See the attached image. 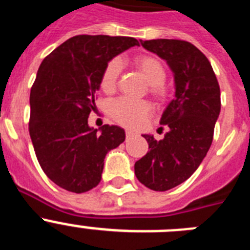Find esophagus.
<instances>
[{"instance_id":"1","label":"esophagus","mask_w":250,"mask_h":250,"mask_svg":"<svg viewBox=\"0 0 250 250\" xmlns=\"http://www.w3.org/2000/svg\"><path fill=\"white\" fill-rule=\"evenodd\" d=\"M125 135H126V139H130V138H132V136H135V134H134L132 131H129V130H126V131H125Z\"/></svg>"}]
</instances>
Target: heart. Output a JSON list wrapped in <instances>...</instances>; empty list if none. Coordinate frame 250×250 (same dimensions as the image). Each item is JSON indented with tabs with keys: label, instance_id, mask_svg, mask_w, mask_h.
I'll list each match as a JSON object with an SVG mask.
<instances>
[{
	"label": "heart",
	"instance_id": "b5f03b06",
	"mask_svg": "<svg viewBox=\"0 0 250 250\" xmlns=\"http://www.w3.org/2000/svg\"><path fill=\"white\" fill-rule=\"evenodd\" d=\"M132 67L143 76L147 85V92L159 103L169 99L170 89L165 83L167 70L160 60L151 55H138L131 60ZM121 66L118 60H111L104 67L100 87L105 94L116 91L119 85ZM151 105L147 101H132L129 99H116L109 105L110 118L123 126L138 129L143 126L151 115Z\"/></svg>",
	"mask_w": 250,
	"mask_h": 250
}]
</instances>
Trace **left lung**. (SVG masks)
Instances as JSON below:
<instances>
[{
    "instance_id": "left-lung-1",
    "label": "left lung",
    "mask_w": 250,
    "mask_h": 250,
    "mask_svg": "<svg viewBox=\"0 0 250 250\" xmlns=\"http://www.w3.org/2000/svg\"><path fill=\"white\" fill-rule=\"evenodd\" d=\"M140 42L167 61L175 80V98L160 119L167 132L159 141L143 135L150 150L135 163L141 184L165 191L190 178L207 155L220 112V87L209 60L193 43L167 39Z\"/></svg>"
}]
</instances>
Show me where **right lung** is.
Here are the masks:
<instances>
[{"label": "right lung", "instance_id": "obj_1", "mask_svg": "<svg viewBox=\"0 0 250 250\" xmlns=\"http://www.w3.org/2000/svg\"><path fill=\"white\" fill-rule=\"evenodd\" d=\"M134 37L79 35L43 59L30 94V131L43 173L60 188L85 193L100 183L104 159L125 140L124 129L87 125L104 67Z\"/></svg>", "mask_w": 250, "mask_h": 250}]
</instances>
